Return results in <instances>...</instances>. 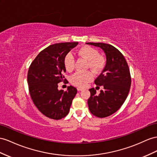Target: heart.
<instances>
[{"instance_id": "heart-1", "label": "heart", "mask_w": 157, "mask_h": 157, "mask_svg": "<svg viewBox=\"0 0 157 157\" xmlns=\"http://www.w3.org/2000/svg\"><path fill=\"white\" fill-rule=\"evenodd\" d=\"M90 62L92 67L96 71H100L103 69L104 66L103 59L97 52L92 51ZM74 82L78 87H86L91 82V79L88 77H84L82 73H78L74 76Z\"/></svg>"}]
</instances>
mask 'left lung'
<instances>
[{"label":"left lung","instance_id":"1","mask_svg":"<svg viewBox=\"0 0 157 157\" xmlns=\"http://www.w3.org/2000/svg\"><path fill=\"white\" fill-rule=\"evenodd\" d=\"M76 46L75 42L52 44L40 52L29 67L27 81L31 98L41 113L52 119H61L69 113L75 87L66 84L64 61L66 55ZM65 83L62 89L57 84Z\"/></svg>","mask_w":157,"mask_h":157}]
</instances>
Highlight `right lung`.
<instances>
[{
    "instance_id": "add662e5",
    "label": "right lung",
    "mask_w": 157,
    "mask_h": 157,
    "mask_svg": "<svg viewBox=\"0 0 157 157\" xmlns=\"http://www.w3.org/2000/svg\"><path fill=\"white\" fill-rule=\"evenodd\" d=\"M99 47L106 56L105 66L95 79L96 87L90 91L87 104L91 113L98 117H106L121 107L130 90L129 69L122 54L115 47L104 43H86Z\"/></svg>"
}]
</instances>
